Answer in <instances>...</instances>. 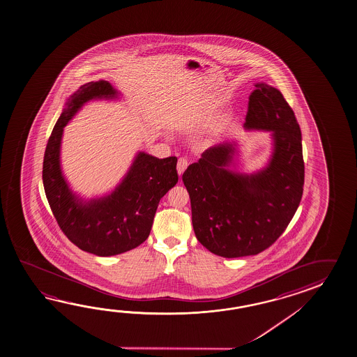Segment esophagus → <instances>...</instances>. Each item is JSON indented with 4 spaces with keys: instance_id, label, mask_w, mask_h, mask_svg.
Masks as SVG:
<instances>
[{
    "instance_id": "34e87169",
    "label": "esophagus",
    "mask_w": 357,
    "mask_h": 357,
    "mask_svg": "<svg viewBox=\"0 0 357 357\" xmlns=\"http://www.w3.org/2000/svg\"><path fill=\"white\" fill-rule=\"evenodd\" d=\"M187 168H188V162H187V159L181 158V159L178 160V165H176V170H178V174H179V176H182L183 173L185 172V169Z\"/></svg>"
}]
</instances>
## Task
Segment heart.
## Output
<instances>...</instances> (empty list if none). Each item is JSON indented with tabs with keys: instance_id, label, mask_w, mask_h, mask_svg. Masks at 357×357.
<instances>
[{
	"instance_id": "obj_1",
	"label": "heart",
	"mask_w": 357,
	"mask_h": 357,
	"mask_svg": "<svg viewBox=\"0 0 357 357\" xmlns=\"http://www.w3.org/2000/svg\"><path fill=\"white\" fill-rule=\"evenodd\" d=\"M223 131H225V128H223L222 125H220V126H217V128H213V130L211 131V134H209V140L218 139V137L223 134Z\"/></svg>"
}]
</instances>
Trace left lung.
Listing matches in <instances>:
<instances>
[{"label": "left lung", "instance_id": "obj_1", "mask_svg": "<svg viewBox=\"0 0 357 357\" xmlns=\"http://www.w3.org/2000/svg\"><path fill=\"white\" fill-rule=\"evenodd\" d=\"M246 130L269 131L273 151L263 169L234 170L237 142L207 149L183 174L195 237L222 257L257 255L275 243L301 203L302 132L282 92L259 82L249 97Z\"/></svg>", "mask_w": 357, "mask_h": 357}]
</instances>
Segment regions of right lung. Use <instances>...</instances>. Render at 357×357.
Returning <instances> with one entry per match:
<instances>
[{"instance_id": "add662e5", "label": "right lung", "mask_w": 357, "mask_h": 357, "mask_svg": "<svg viewBox=\"0 0 357 357\" xmlns=\"http://www.w3.org/2000/svg\"><path fill=\"white\" fill-rule=\"evenodd\" d=\"M119 94L107 81L78 88L55 123L43 162L45 195L59 227L75 246L97 256L119 255L142 245L151 231L160 199L178 182L175 156L158 159L139 151L111 193L84 199L70 189L61 165L64 128L87 102L116 100Z\"/></svg>"}]
</instances>
